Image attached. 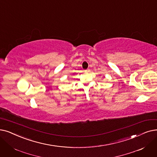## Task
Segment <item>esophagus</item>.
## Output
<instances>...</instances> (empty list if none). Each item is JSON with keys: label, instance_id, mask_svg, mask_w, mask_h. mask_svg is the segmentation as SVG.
<instances>
[{"label": "esophagus", "instance_id": "1", "mask_svg": "<svg viewBox=\"0 0 157 157\" xmlns=\"http://www.w3.org/2000/svg\"><path fill=\"white\" fill-rule=\"evenodd\" d=\"M89 71H90V70H89V69H86V70H85V72H88Z\"/></svg>", "mask_w": 157, "mask_h": 157}]
</instances>
